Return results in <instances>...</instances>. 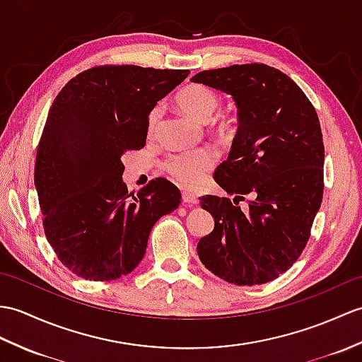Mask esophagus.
<instances>
[{
    "label": "esophagus",
    "instance_id": "1",
    "mask_svg": "<svg viewBox=\"0 0 362 362\" xmlns=\"http://www.w3.org/2000/svg\"><path fill=\"white\" fill-rule=\"evenodd\" d=\"M182 202H183V204H188V205H197L199 204L197 197L194 194H189V192H187V191L182 192Z\"/></svg>",
    "mask_w": 362,
    "mask_h": 362
}]
</instances>
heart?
<instances>
[{
    "label": "heart",
    "instance_id": "1",
    "mask_svg": "<svg viewBox=\"0 0 362 362\" xmlns=\"http://www.w3.org/2000/svg\"><path fill=\"white\" fill-rule=\"evenodd\" d=\"M177 103L185 114H188L197 122L206 123L213 119L221 100L213 89L204 85H189L179 92ZM158 117H160V107H154L148 119L149 132L156 128ZM213 162L214 154L211 151L196 149L170 156L163 168L180 187L196 188L205 180V175L209 168L213 166Z\"/></svg>",
    "mask_w": 362,
    "mask_h": 362
}]
</instances>
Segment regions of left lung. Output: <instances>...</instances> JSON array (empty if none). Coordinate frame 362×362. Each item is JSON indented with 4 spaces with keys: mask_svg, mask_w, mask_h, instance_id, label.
Masks as SVG:
<instances>
[{
    "mask_svg": "<svg viewBox=\"0 0 362 362\" xmlns=\"http://www.w3.org/2000/svg\"><path fill=\"white\" fill-rule=\"evenodd\" d=\"M191 81L236 102L238 132L214 180L234 199L252 196L247 214L228 197H200L214 230L199 240L197 255L226 282L267 284L296 262L321 208L324 141L317 114L288 75L262 63L204 71Z\"/></svg>",
    "mask_w": 362,
    "mask_h": 362,
    "instance_id": "left-lung-1",
    "label": "left lung"
}]
</instances>
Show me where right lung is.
Wrapping results in <instances>:
<instances>
[{
  "label": "right lung",
  "instance_id": "right-lung-1",
  "mask_svg": "<svg viewBox=\"0 0 362 362\" xmlns=\"http://www.w3.org/2000/svg\"><path fill=\"white\" fill-rule=\"evenodd\" d=\"M188 74L95 66L58 92L33 180L47 242L74 274L112 281L131 273L145 256L154 223L179 206V188L162 177L137 196L128 192L122 156L145 146L149 112Z\"/></svg>",
  "mask_w": 362,
  "mask_h": 362
}]
</instances>
